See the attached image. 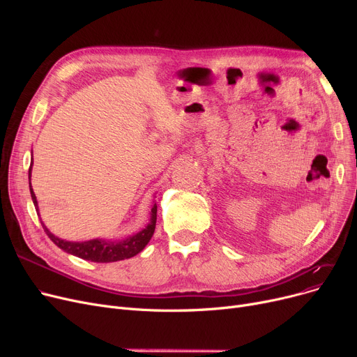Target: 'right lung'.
<instances>
[{
  "label": "right lung",
  "instance_id": "add662e5",
  "mask_svg": "<svg viewBox=\"0 0 357 357\" xmlns=\"http://www.w3.org/2000/svg\"><path fill=\"white\" fill-rule=\"evenodd\" d=\"M31 167H33V155H31V162H30V169H29V186H30V194H31V199H33V204L36 207L37 215H40L39 214V204H37V198L34 195V191L31 188V182H30ZM156 213H158V205H156V202H153L152 210H150V220L147 222V226L144 229H142L139 233H136L133 236H128L121 240L92 238V240H86V241H69V240H63L58 236H54L45 226L43 221H42V226H43L46 234L49 236V238L63 252L77 256V257H81L84 260L97 261V264H109V261H119V260L133 257L146 248V245L155 233Z\"/></svg>",
  "mask_w": 357,
  "mask_h": 357
}]
</instances>
